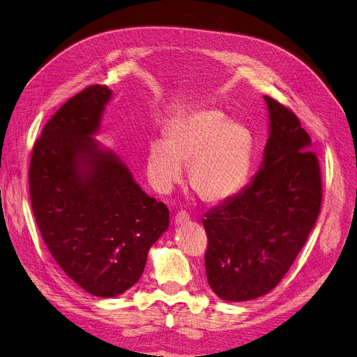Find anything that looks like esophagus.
I'll return each instance as SVG.
<instances>
[{
    "mask_svg": "<svg viewBox=\"0 0 357 357\" xmlns=\"http://www.w3.org/2000/svg\"><path fill=\"white\" fill-rule=\"evenodd\" d=\"M189 219H190L189 214H188L186 211L181 210V211H178V213L176 214V219H174V220H176L177 225H183V223H188Z\"/></svg>",
    "mask_w": 357,
    "mask_h": 357,
    "instance_id": "34e87169",
    "label": "esophagus"
}]
</instances>
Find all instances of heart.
Segmentation results:
<instances>
[{
  "label": "heart",
  "instance_id": "obj_1",
  "mask_svg": "<svg viewBox=\"0 0 357 357\" xmlns=\"http://www.w3.org/2000/svg\"><path fill=\"white\" fill-rule=\"evenodd\" d=\"M255 138L250 129L229 121L218 109L195 107L177 117L167 129L164 143L149 149L147 169L160 192H169L189 167V183L207 204L236 195L250 177Z\"/></svg>",
  "mask_w": 357,
  "mask_h": 357
}]
</instances>
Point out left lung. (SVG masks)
Masks as SVG:
<instances>
[{
	"label": "left lung",
	"instance_id": "obj_1",
	"mask_svg": "<svg viewBox=\"0 0 357 357\" xmlns=\"http://www.w3.org/2000/svg\"><path fill=\"white\" fill-rule=\"evenodd\" d=\"M264 98L269 138L261 169L250 185L202 219L208 284L231 302L264 296L282 282L321 205L320 165L310 135L294 112L271 96Z\"/></svg>",
	"mask_w": 357,
	"mask_h": 357
}]
</instances>
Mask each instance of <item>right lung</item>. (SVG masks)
Wrapping results in <instances>:
<instances>
[{
    "mask_svg": "<svg viewBox=\"0 0 357 357\" xmlns=\"http://www.w3.org/2000/svg\"><path fill=\"white\" fill-rule=\"evenodd\" d=\"M112 91L92 84L45 125L32 147L29 197L50 255L91 295L113 298L142 277L169 211L92 138Z\"/></svg>",
    "mask_w": 357,
    "mask_h": 357,
    "instance_id": "obj_1",
    "label": "right lung"
}]
</instances>
